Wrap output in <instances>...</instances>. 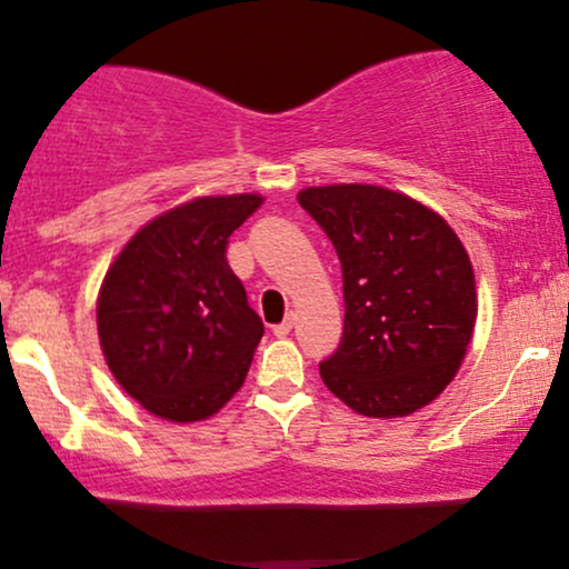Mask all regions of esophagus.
Listing matches in <instances>:
<instances>
[{
	"instance_id": "34e87169",
	"label": "esophagus",
	"mask_w": 569,
	"mask_h": 569,
	"mask_svg": "<svg viewBox=\"0 0 569 569\" xmlns=\"http://www.w3.org/2000/svg\"><path fill=\"white\" fill-rule=\"evenodd\" d=\"M291 326H293V316H286L283 321L272 326V335H276V337H286V335H289V331H291Z\"/></svg>"
}]
</instances>
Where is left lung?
Listing matches in <instances>:
<instances>
[{
	"label": "left lung",
	"instance_id": "obj_1",
	"mask_svg": "<svg viewBox=\"0 0 569 569\" xmlns=\"http://www.w3.org/2000/svg\"><path fill=\"white\" fill-rule=\"evenodd\" d=\"M299 206L342 264L345 331L321 380L367 417H403L452 382L476 323L466 248L439 213L371 184L310 187Z\"/></svg>",
	"mask_w": 569,
	"mask_h": 569
}]
</instances>
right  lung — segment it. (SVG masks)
<instances>
[{
	"label": "right lung",
	"mask_w": 569,
	"mask_h": 569,
	"mask_svg": "<svg viewBox=\"0 0 569 569\" xmlns=\"http://www.w3.org/2000/svg\"><path fill=\"white\" fill-rule=\"evenodd\" d=\"M259 206V194L184 202L136 232L103 278V356L126 393L162 420H206L246 380L264 323L227 243Z\"/></svg>",
	"instance_id": "right-lung-1"
}]
</instances>
